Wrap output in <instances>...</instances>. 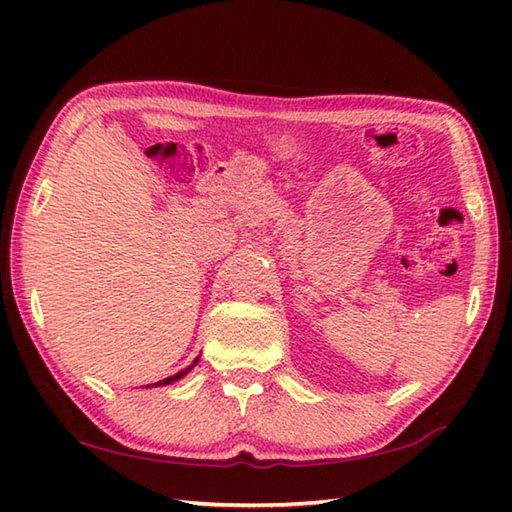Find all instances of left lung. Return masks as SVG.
Returning a JSON list of instances; mask_svg holds the SVG:
<instances>
[{
  "label": "left lung",
  "mask_w": 512,
  "mask_h": 512,
  "mask_svg": "<svg viewBox=\"0 0 512 512\" xmlns=\"http://www.w3.org/2000/svg\"><path fill=\"white\" fill-rule=\"evenodd\" d=\"M191 372V367L189 369H182V372H178L176 376H169V378H165V380H160V383H154V387H162V385H171L173 380H180L182 376H187Z\"/></svg>",
  "instance_id": "8db88e82"
}]
</instances>
